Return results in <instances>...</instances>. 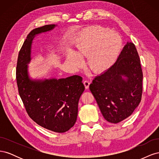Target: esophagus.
I'll return each instance as SVG.
<instances>
[{"instance_id":"esophagus-1","label":"esophagus","mask_w":159,"mask_h":159,"mask_svg":"<svg viewBox=\"0 0 159 159\" xmlns=\"http://www.w3.org/2000/svg\"><path fill=\"white\" fill-rule=\"evenodd\" d=\"M84 84L85 85V89H88L89 88V84H90V81H88V80H85L84 81Z\"/></svg>"}]
</instances>
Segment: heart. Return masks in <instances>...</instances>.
Here are the masks:
<instances>
[{
  "label": "heart",
  "instance_id": "obj_1",
  "mask_svg": "<svg viewBox=\"0 0 159 159\" xmlns=\"http://www.w3.org/2000/svg\"><path fill=\"white\" fill-rule=\"evenodd\" d=\"M117 33L101 26L86 28L80 34L77 52H70L68 60L75 68L83 65L81 57L88 56V66L95 73L108 70L117 60L122 48Z\"/></svg>",
  "mask_w": 159,
  "mask_h": 159
}]
</instances>
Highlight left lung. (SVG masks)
Wrapping results in <instances>:
<instances>
[{"instance_id":"8db88e82","label":"left lung","mask_w":159,"mask_h":159,"mask_svg":"<svg viewBox=\"0 0 159 159\" xmlns=\"http://www.w3.org/2000/svg\"><path fill=\"white\" fill-rule=\"evenodd\" d=\"M142 85L140 58L134 44L127 42L116 62L96 77L89 89L105 119L117 123L129 117L141 102Z\"/></svg>"}]
</instances>
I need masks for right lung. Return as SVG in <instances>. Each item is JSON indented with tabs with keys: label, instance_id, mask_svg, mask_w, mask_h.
<instances>
[{
	"label": "right lung",
	"instance_id": "right-lung-1",
	"mask_svg": "<svg viewBox=\"0 0 159 159\" xmlns=\"http://www.w3.org/2000/svg\"><path fill=\"white\" fill-rule=\"evenodd\" d=\"M54 25L33 29L19 51L16 78L19 95L29 117L40 126L56 133H65L74 125L78 102L85 87L82 78L75 75L66 78L32 81L28 78L27 65L30 47L36 34L49 31Z\"/></svg>",
	"mask_w": 159,
	"mask_h": 159
}]
</instances>
